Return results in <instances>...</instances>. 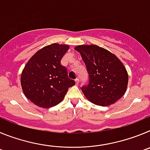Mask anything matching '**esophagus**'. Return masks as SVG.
Listing matches in <instances>:
<instances>
[{
	"mask_svg": "<svg viewBox=\"0 0 150 150\" xmlns=\"http://www.w3.org/2000/svg\"><path fill=\"white\" fill-rule=\"evenodd\" d=\"M75 83H76V86H77V85L79 84V79H76V80H75Z\"/></svg>",
	"mask_w": 150,
	"mask_h": 150,
	"instance_id": "obj_1",
	"label": "esophagus"
}]
</instances>
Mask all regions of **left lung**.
<instances>
[{
    "label": "left lung",
    "mask_w": 150,
    "mask_h": 150,
    "mask_svg": "<svg viewBox=\"0 0 150 150\" xmlns=\"http://www.w3.org/2000/svg\"><path fill=\"white\" fill-rule=\"evenodd\" d=\"M79 52L89 75L88 86L82 87L85 97L93 104L109 106L120 100L126 91L128 75L118 57L97 45H79Z\"/></svg>",
    "instance_id": "1"
}]
</instances>
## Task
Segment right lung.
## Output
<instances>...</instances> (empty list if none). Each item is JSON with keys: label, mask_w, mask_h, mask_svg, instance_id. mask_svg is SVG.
Segmentation results:
<instances>
[{"label": "right lung", "mask_w": 150, "mask_h": 150, "mask_svg": "<svg viewBox=\"0 0 150 150\" xmlns=\"http://www.w3.org/2000/svg\"><path fill=\"white\" fill-rule=\"evenodd\" d=\"M68 45L52 43L38 50L28 60L21 74V86L27 98L43 108L63 100L67 90L75 85L61 64Z\"/></svg>", "instance_id": "add662e5"}]
</instances>
